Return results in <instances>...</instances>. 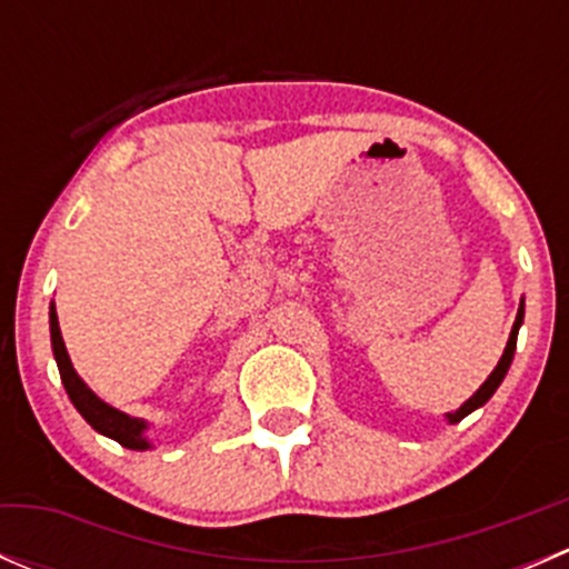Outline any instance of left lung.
Wrapping results in <instances>:
<instances>
[{"mask_svg":"<svg viewBox=\"0 0 569 569\" xmlns=\"http://www.w3.org/2000/svg\"><path fill=\"white\" fill-rule=\"evenodd\" d=\"M520 325H523V306H520V311H518V319H515V327H512V332H509L507 349H503V355H501V360H498L496 371H492V375L487 377V380H485V386H481L479 391H476L473 396H470V399L465 401V405L460 407V410L449 412V421H451V423L462 421V418L468 416V412H473L476 407H481V405H485V401L490 399L492 393H496V388L501 386V380H503V377H507L509 366H512V358H515V347H518V330H520Z\"/></svg>","mask_w":569,"mask_h":569,"instance_id":"left-lung-1","label":"left lung"}]
</instances>
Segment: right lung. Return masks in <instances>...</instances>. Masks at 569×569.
I'll list each match as a JSON object with an SVG mask.
<instances>
[{
    "label": "right lung",
    "mask_w": 569,
    "mask_h": 569,
    "mask_svg": "<svg viewBox=\"0 0 569 569\" xmlns=\"http://www.w3.org/2000/svg\"><path fill=\"white\" fill-rule=\"evenodd\" d=\"M49 325H51V349H54L57 369H60L62 386H66L68 399L73 401V407H77L79 412H82L84 421H88L96 432L118 440V443L126 446V449H137V451L148 449V440L142 438L146 421H140V418H131V416H126V412L109 407L107 401H101L99 396H96L82 380H79V375L73 371V366H71V358H68V352H66V343H62V332H60V325H57L54 308L49 311Z\"/></svg>",
    "instance_id": "right-lung-1"
}]
</instances>
